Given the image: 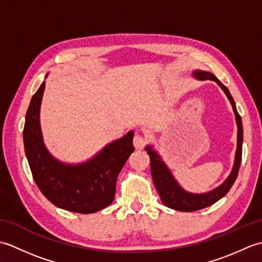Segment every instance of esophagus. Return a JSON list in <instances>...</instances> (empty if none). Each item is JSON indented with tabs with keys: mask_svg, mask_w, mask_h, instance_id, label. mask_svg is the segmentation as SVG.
Listing matches in <instances>:
<instances>
[{
	"mask_svg": "<svg viewBox=\"0 0 262 262\" xmlns=\"http://www.w3.org/2000/svg\"><path fill=\"white\" fill-rule=\"evenodd\" d=\"M133 144H134L136 149H142V148H144V146H145L146 140L144 138V136H142L140 134H136L134 136V140H133Z\"/></svg>",
	"mask_w": 262,
	"mask_h": 262,
	"instance_id": "obj_1",
	"label": "esophagus"
}]
</instances>
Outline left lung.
<instances>
[{"instance_id": "8db88e82", "label": "left lung", "mask_w": 262, "mask_h": 262, "mask_svg": "<svg viewBox=\"0 0 262 262\" xmlns=\"http://www.w3.org/2000/svg\"><path fill=\"white\" fill-rule=\"evenodd\" d=\"M193 77L198 80H210L215 81L217 84L221 86L226 94L227 99L230 100L232 104L233 111L235 115V120L237 125V145H236V152H235V159L234 164H233V169L231 171L230 176L227 179L222 183L221 186L213 189L208 192L204 193H192L188 192L183 189L179 183L177 182L174 177L172 176L171 171L168 166L161 159L158 152H155L151 145H147L145 149L147 154L149 155V161H151V173L153 178V182L155 188L160 194L162 203L168 206L169 208L179 211H194L203 209L205 207L215 204L217 200L223 198L225 194L230 191L233 183L236 180V177L238 173V169H240L241 164V158H242V143H243V127H242V120L241 116L238 115L235 102L233 100L231 93L223 83H222L217 77L209 72L205 71H194Z\"/></svg>"}]
</instances>
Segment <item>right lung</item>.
Instances as JSON below:
<instances>
[{
	"label": "right lung",
	"mask_w": 262,
	"mask_h": 262,
	"mask_svg": "<svg viewBox=\"0 0 262 262\" xmlns=\"http://www.w3.org/2000/svg\"><path fill=\"white\" fill-rule=\"evenodd\" d=\"M45 82L33 94L24 128L25 151L36 185L57 207L92 214L114 202L117 178L134 152V132L111 142L86 162L68 164L48 152L43 144L39 113Z\"/></svg>",
	"instance_id": "obj_1"
}]
</instances>
